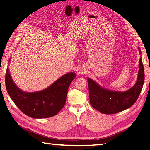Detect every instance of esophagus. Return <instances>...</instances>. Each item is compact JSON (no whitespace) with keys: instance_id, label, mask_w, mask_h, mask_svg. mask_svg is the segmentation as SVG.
<instances>
[{"instance_id":"1","label":"esophagus","mask_w":150,"mask_h":150,"mask_svg":"<svg viewBox=\"0 0 150 150\" xmlns=\"http://www.w3.org/2000/svg\"><path fill=\"white\" fill-rule=\"evenodd\" d=\"M86 71V68L84 66L82 67H79V68H78L76 70L77 73H78V75H81V74H84Z\"/></svg>"}]
</instances>
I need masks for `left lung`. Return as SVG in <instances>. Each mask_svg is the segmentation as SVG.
<instances>
[{
    "label": "left lung",
    "mask_w": 150,
    "mask_h": 150,
    "mask_svg": "<svg viewBox=\"0 0 150 150\" xmlns=\"http://www.w3.org/2000/svg\"><path fill=\"white\" fill-rule=\"evenodd\" d=\"M138 48L141 54L140 48ZM144 81V67L141 57L137 80L133 87L125 91H112L103 88L96 81L88 78L90 103L94 109L103 114H115L124 111L132 106L137 100L142 91Z\"/></svg>",
    "instance_id": "8db88e82"
}]
</instances>
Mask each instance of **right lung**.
Listing matches in <instances>:
<instances>
[{
    "label": "right lung",
    "mask_w": 150,
    "mask_h": 150,
    "mask_svg": "<svg viewBox=\"0 0 150 150\" xmlns=\"http://www.w3.org/2000/svg\"><path fill=\"white\" fill-rule=\"evenodd\" d=\"M76 76L74 72H68L46 89L25 92L13 82L7 67L6 86L12 100L22 112L35 119L47 118L56 115L64 107L68 88Z\"/></svg>",
    "instance_id": "add662e5"
}]
</instances>
